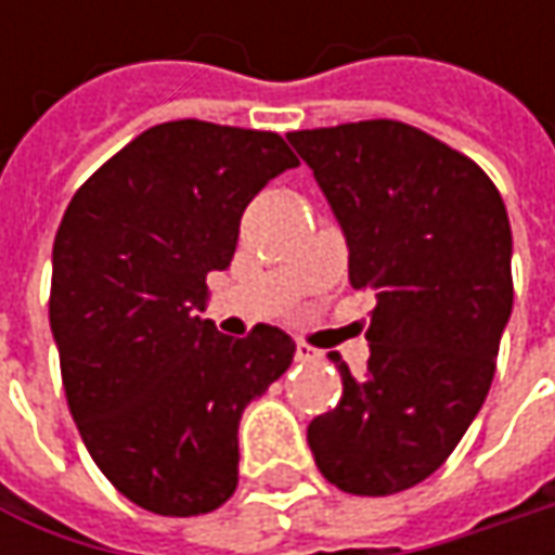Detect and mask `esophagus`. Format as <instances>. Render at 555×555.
Returning <instances> with one entry per match:
<instances>
[{
  "label": "esophagus",
  "instance_id": "obj_1",
  "mask_svg": "<svg viewBox=\"0 0 555 555\" xmlns=\"http://www.w3.org/2000/svg\"><path fill=\"white\" fill-rule=\"evenodd\" d=\"M296 361H299V364H314V361H321V352L306 346V343H299V346H296Z\"/></svg>",
  "mask_w": 555,
  "mask_h": 555
}]
</instances>
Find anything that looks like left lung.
Segmentation results:
<instances>
[{"instance_id": "1", "label": "left lung", "mask_w": 555, "mask_h": 555, "mask_svg": "<svg viewBox=\"0 0 555 555\" xmlns=\"http://www.w3.org/2000/svg\"><path fill=\"white\" fill-rule=\"evenodd\" d=\"M373 289L364 376L331 352L343 398L309 423L321 476L386 498L433 476L476 420L513 311V231L494 182L395 119L289 132Z\"/></svg>"}]
</instances>
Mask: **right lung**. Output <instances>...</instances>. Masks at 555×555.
Segmentation results:
<instances>
[{
	"label": "right lung",
	"instance_id": "obj_1",
	"mask_svg": "<svg viewBox=\"0 0 555 555\" xmlns=\"http://www.w3.org/2000/svg\"><path fill=\"white\" fill-rule=\"evenodd\" d=\"M293 166L278 132L160 122L61 219L49 321L67 404L98 469L141 509L201 516L237 488L241 416L296 343L271 324L216 331L201 318L206 274L231 266L244 209Z\"/></svg>",
	"mask_w": 555,
	"mask_h": 555
}]
</instances>
